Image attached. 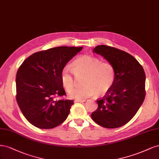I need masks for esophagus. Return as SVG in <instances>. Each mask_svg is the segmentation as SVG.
Returning <instances> with one entry per match:
<instances>
[{
	"label": "esophagus",
	"mask_w": 159,
	"mask_h": 159,
	"mask_svg": "<svg viewBox=\"0 0 159 159\" xmlns=\"http://www.w3.org/2000/svg\"><path fill=\"white\" fill-rule=\"evenodd\" d=\"M85 100H75V102H80V103H82V102H84Z\"/></svg>",
	"instance_id": "34e87169"
}]
</instances>
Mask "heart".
I'll return each mask as SVG.
<instances>
[{
	"mask_svg": "<svg viewBox=\"0 0 159 159\" xmlns=\"http://www.w3.org/2000/svg\"><path fill=\"white\" fill-rule=\"evenodd\" d=\"M74 75L76 77L83 76V85L75 87L69 94L70 98L77 100H84L94 94L98 96L105 94L110 90L116 79L113 65L89 55L76 58L71 67L65 66L61 70V82L66 91L74 86Z\"/></svg>",
	"mask_w": 159,
	"mask_h": 159,
	"instance_id": "obj_1",
	"label": "heart"
}]
</instances>
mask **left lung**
<instances>
[{
	"label": "left lung",
	"mask_w": 159,
	"mask_h": 159,
	"mask_svg": "<svg viewBox=\"0 0 159 159\" xmlns=\"http://www.w3.org/2000/svg\"><path fill=\"white\" fill-rule=\"evenodd\" d=\"M94 52L113 65L115 82L106 95L97 100L98 108L91 117L99 125L114 129L125 125L139 110L145 98V73L135 57L124 51L105 45Z\"/></svg>",
	"instance_id": "obj_1"
}]
</instances>
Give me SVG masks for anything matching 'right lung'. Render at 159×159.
Masks as SVG:
<instances>
[{"label":"right lung","instance_id":"obj_1","mask_svg":"<svg viewBox=\"0 0 159 159\" xmlns=\"http://www.w3.org/2000/svg\"><path fill=\"white\" fill-rule=\"evenodd\" d=\"M82 47L61 46L30 55L16 74V101L30 124L40 129H52L67 118L73 101L57 100L65 96L60 75L63 68Z\"/></svg>","mask_w":159,"mask_h":159}]
</instances>
